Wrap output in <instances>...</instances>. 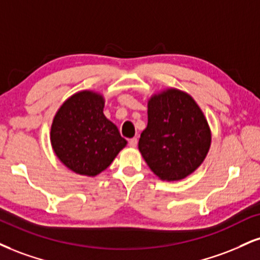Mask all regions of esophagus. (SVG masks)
<instances>
[{"label":"esophagus","mask_w":260,"mask_h":260,"mask_svg":"<svg viewBox=\"0 0 260 260\" xmlns=\"http://www.w3.org/2000/svg\"><path fill=\"white\" fill-rule=\"evenodd\" d=\"M137 144H138V139L137 138H132V139L128 140V145H129L131 148H136Z\"/></svg>","instance_id":"1"}]
</instances>
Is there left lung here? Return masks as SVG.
Masks as SVG:
<instances>
[{
  "label": "left lung",
  "instance_id": "left-lung-1",
  "mask_svg": "<svg viewBox=\"0 0 260 260\" xmlns=\"http://www.w3.org/2000/svg\"><path fill=\"white\" fill-rule=\"evenodd\" d=\"M211 139L208 122L191 95L170 88L149 99L148 126L138 148L160 179L180 180L198 170Z\"/></svg>",
  "mask_w": 260,
  "mask_h": 260
}]
</instances>
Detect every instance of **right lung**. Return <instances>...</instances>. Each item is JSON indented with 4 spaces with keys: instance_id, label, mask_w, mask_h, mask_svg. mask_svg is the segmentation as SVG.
<instances>
[{
    "instance_id": "right-lung-1",
    "label": "right lung",
    "mask_w": 260,
    "mask_h": 260,
    "mask_svg": "<svg viewBox=\"0 0 260 260\" xmlns=\"http://www.w3.org/2000/svg\"><path fill=\"white\" fill-rule=\"evenodd\" d=\"M105 100L92 90L75 93L53 118L51 143L55 155L69 170L94 177L126 146L117 127L105 117Z\"/></svg>"
}]
</instances>
